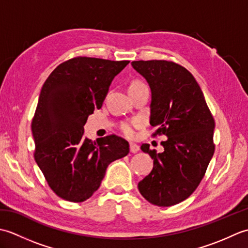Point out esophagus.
I'll list each match as a JSON object with an SVG mask.
<instances>
[{
	"mask_svg": "<svg viewBox=\"0 0 248 248\" xmlns=\"http://www.w3.org/2000/svg\"><path fill=\"white\" fill-rule=\"evenodd\" d=\"M139 150H140V146L139 145L133 144V143L130 144V151L132 152V154H136V152H138Z\"/></svg>",
	"mask_w": 248,
	"mask_h": 248,
	"instance_id": "34e87169",
	"label": "esophagus"
}]
</instances>
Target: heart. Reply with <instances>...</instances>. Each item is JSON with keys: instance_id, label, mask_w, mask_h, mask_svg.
<instances>
[{"instance_id": "b5f03b06", "label": "heart", "mask_w": 248, "mask_h": 248, "mask_svg": "<svg viewBox=\"0 0 248 248\" xmlns=\"http://www.w3.org/2000/svg\"><path fill=\"white\" fill-rule=\"evenodd\" d=\"M138 84H141L140 82H134L131 84V85H138ZM130 85V86H131ZM140 127V121L139 120H132V121H128V123H124L121 125V130L124 133V135L129 136V138H132L135 134V129Z\"/></svg>"}]
</instances>
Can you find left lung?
I'll use <instances>...</instances> for the list:
<instances>
[{
	"instance_id": "8db88e82",
	"label": "left lung",
	"mask_w": 248,
	"mask_h": 248,
	"mask_svg": "<svg viewBox=\"0 0 248 248\" xmlns=\"http://www.w3.org/2000/svg\"><path fill=\"white\" fill-rule=\"evenodd\" d=\"M131 65L151 89L150 124L164 134V151L148 144L140 149L154 168L139 182L140 193L152 204L170 207L188 198L199 186L214 154L215 123L203 93L186 68L168 61H135Z\"/></svg>"
}]
</instances>
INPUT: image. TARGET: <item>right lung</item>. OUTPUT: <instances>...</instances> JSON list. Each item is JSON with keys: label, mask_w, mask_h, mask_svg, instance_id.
Returning <instances> with one entry per match:
<instances>
[{"label": "right lung", "mask_w": 248, "mask_h": 248, "mask_svg": "<svg viewBox=\"0 0 248 248\" xmlns=\"http://www.w3.org/2000/svg\"><path fill=\"white\" fill-rule=\"evenodd\" d=\"M129 61L78 56L51 72L31 120L34 157L57 196L82 202L99 188L109 163L129 154L116 135L92 141L84 136L88 116L101 108L113 78Z\"/></svg>", "instance_id": "1"}]
</instances>
